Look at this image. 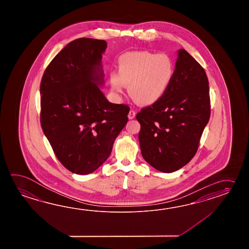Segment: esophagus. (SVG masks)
Segmentation results:
<instances>
[{
	"mask_svg": "<svg viewBox=\"0 0 249 249\" xmlns=\"http://www.w3.org/2000/svg\"><path fill=\"white\" fill-rule=\"evenodd\" d=\"M135 115H136L135 111L131 110V111L129 112V114H128V117H129V119H133L135 117Z\"/></svg>",
	"mask_w": 249,
	"mask_h": 249,
	"instance_id": "esophagus-1",
	"label": "esophagus"
}]
</instances>
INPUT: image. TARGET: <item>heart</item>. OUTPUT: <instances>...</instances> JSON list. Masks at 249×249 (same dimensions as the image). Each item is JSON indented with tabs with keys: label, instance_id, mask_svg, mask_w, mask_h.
I'll return each instance as SVG.
<instances>
[{
	"label": "heart",
	"instance_id": "b5f03b06",
	"mask_svg": "<svg viewBox=\"0 0 249 249\" xmlns=\"http://www.w3.org/2000/svg\"><path fill=\"white\" fill-rule=\"evenodd\" d=\"M117 74L110 75L112 90L123 93L125 85L129 94L141 105H151L162 99L175 75V66L165 54L148 51L128 52L119 56Z\"/></svg>",
	"mask_w": 249,
	"mask_h": 249
}]
</instances>
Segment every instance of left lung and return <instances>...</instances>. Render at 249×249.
<instances>
[{
  "label": "left lung",
  "instance_id": "obj_1",
  "mask_svg": "<svg viewBox=\"0 0 249 249\" xmlns=\"http://www.w3.org/2000/svg\"><path fill=\"white\" fill-rule=\"evenodd\" d=\"M210 111L205 69L185 50H179L169 89L136 116L143 159L163 173L183 167L196 155Z\"/></svg>",
  "mask_w": 249,
  "mask_h": 249
}]
</instances>
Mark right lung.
I'll return each instance as SVG.
<instances>
[{"mask_svg":"<svg viewBox=\"0 0 249 249\" xmlns=\"http://www.w3.org/2000/svg\"><path fill=\"white\" fill-rule=\"evenodd\" d=\"M104 40L69 42L42 75L40 121L58 161L76 175H88L106 161L128 122L130 107L107 100L101 66Z\"/></svg>","mask_w":249,"mask_h":249,"instance_id":"add662e5","label":"right lung"}]
</instances>
